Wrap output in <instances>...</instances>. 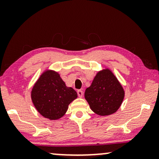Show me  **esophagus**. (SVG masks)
I'll use <instances>...</instances> for the list:
<instances>
[{
	"label": "esophagus",
	"instance_id": "obj_1",
	"mask_svg": "<svg viewBox=\"0 0 159 159\" xmlns=\"http://www.w3.org/2000/svg\"><path fill=\"white\" fill-rule=\"evenodd\" d=\"M77 95L80 98H82V96H83V92H82V91L80 90H77Z\"/></svg>",
	"mask_w": 159,
	"mask_h": 159
}]
</instances>
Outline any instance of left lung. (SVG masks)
<instances>
[{"mask_svg":"<svg viewBox=\"0 0 159 159\" xmlns=\"http://www.w3.org/2000/svg\"><path fill=\"white\" fill-rule=\"evenodd\" d=\"M125 95L121 84L112 71L106 67L98 71L91 85L84 92V98L91 110L102 116L116 112Z\"/></svg>","mask_w":159,"mask_h":159,"instance_id":"obj_1","label":"left lung"}]
</instances>
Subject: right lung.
Returning <instances> with one entry per match:
<instances>
[{
  "instance_id": "obj_1",
  "label": "right lung",
  "mask_w": 159,
  "mask_h": 159,
  "mask_svg": "<svg viewBox=\"0 0 159 159\" xmlns=\"http://www.w3.org/2000/svg\"><path fill=\"white\" fill-rule=\"evenodd\" d=\"M77 93L67 87L57 71L45 69L34 84L31 99L37 111L45 118L57 120L63 117Z\"/></svg>"
}]
</instances>
